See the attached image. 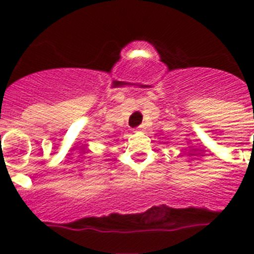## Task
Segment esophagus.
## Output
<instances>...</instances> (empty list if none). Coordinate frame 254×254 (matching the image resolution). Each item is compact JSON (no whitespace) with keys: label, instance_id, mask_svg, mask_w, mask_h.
<instances>
[{"label":"esophagus","instance_id":"34e87169","mask_svg":"<svg viewBox=\"0 0 254 254\" xmlns=\"http://www.w3.org/2000/svg\"><path fill=\"white\" fill-rule=\"evenodd\" d=\"M143 129H145V124H141L139 127H137V130H139V131H142Z\"/></svg>","mask_w":254,"mask_h":254}]
</instances>
